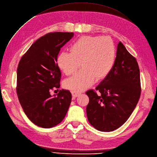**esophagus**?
<instances>
[{
	"label": "esophagus",
	"instance_id": "esophagus-1",
	"mask_svg": "<svg viewBox=\"0 0 157 157\" xmlns=\"http://www.w3.org/2000/svg\"><path fill=\"white\" fill-rule=\"evenodd\" d=\"M72 96L74 97V98H76V97H78L79 95L81 94L79 92H75V91H72Z\"/></svg>",
	"mask_w": 157,
	"mask_h": 157
}]
</instances>
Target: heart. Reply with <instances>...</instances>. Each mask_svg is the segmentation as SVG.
Instances as JSON below:
<instances>
[{
	"mask_svg": "<svg viewBox=\"0 0 157 157\" xmlns=\"http://www.w3.org/2000/svg\"><path fill=\"white\" fill-rule=\"evenodd\" d=\"M71 52H61L57 64L65 74L71 75L81 63L83 69L64 82L66 88L75 92L86 89L95 79L105 78L112 71L116 59V47L108 36H81L71 45Z\"/></svg>",
	"mask_w": 157,
	"mask_h": 157,
	"instance_id": "b5f03b06",
	"label": "heart"
}]
</instances>
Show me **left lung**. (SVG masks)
Instances as JSON below:
<instances>
[{"instance_id": "left-lung-1", "label": "left lung", "mask_w": 157, "mask_h": 157, "mask_svg": "<svg viewBox=\"0 0 157 157\" xmlns=\"http://www.w3.org/2000/svg\"><path fill=\"white\" fill-rule=\"evenodd\" d=\"M93 90L86 92L89 98L86 115L92 126L101 132H112L121 127L132 113L140 95L139 67L136 59L121 42L110 73Z\"/></svg>"}]
</instances>
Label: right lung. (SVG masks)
Returning a JSON list of instances; mask_svg holds the SVG:
<instances>
[{"label":"right lung","instance_id":"1","mask_svg":"<svg viewBox=\"0 0 157 157\" xmlns=\"http://www.w3.org/2000/svg\"><path fill=\"white\" fill-rule=\"evenodd\" d=\"M74 33L54 32L38 39L20 59L17 68V93L28 119L35 125L49 128L65 118L72 94L59 90L61 72L56 63L61 48L73 37Z\"/></svg>","mask_w":157,"mask_h":157}]
</instances>
